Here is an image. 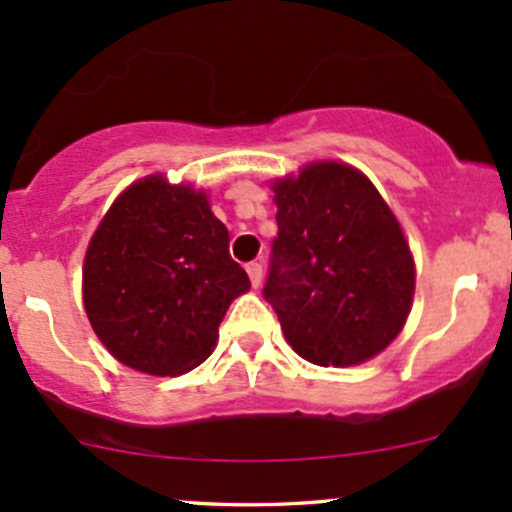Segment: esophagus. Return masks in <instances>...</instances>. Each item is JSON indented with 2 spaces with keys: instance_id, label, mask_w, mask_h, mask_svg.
<instances>
[{
  "instance_id": "1",
  "label": "esophagus",
  "mask_w": 512,
  "mask_h": 512,
  "mask_svg": "<svg viewBox=\"0 0 512 512\" xmlns=\"http://www.w3.org/2000/svg\"><path fill=\"white\" fill-rule=\"evenodd\" d=\"M245 269H247V274H250L252 286H260L262 284V265H260V262H250V265H247Z\"/></svg>"
}]
</instances>
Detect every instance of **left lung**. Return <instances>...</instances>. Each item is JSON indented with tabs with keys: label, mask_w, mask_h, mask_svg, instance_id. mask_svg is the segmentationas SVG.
Returning <instances> with one entry per match:
<instances>
[{
	"label": "left lung",
	"mask_w": 512,
	"mask_h": 512,
	"mask_svg": "<svg viewBox=\"0 0 512 512\" xmlns=\"http://www.w3.org/2000/svg\"><path fill=\"white\" fill-rule=\"evenodd\" d=\"M277 238L262 296L308 362L350 367L379 355L411 311L415 269L374 184L338 162L274 184Z\"/></svg>",
	"instance_id": "obj_1"
}]
</instances>
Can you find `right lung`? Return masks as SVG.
<instances>
[{
	"label": "right lung",
	"mask_w": 512,
	"mask_h": 512,
	"mask_svg": "<svg viewBox=\"0 0 512 512\" xmlns=\"http://www.w3.org/2000/svg\"><path fill=\"white\" fill-rule=\"evenodd\" d=\"M82 284L106 350L155 376L199 367L230 301L250 289L206 196L157 174L131 184L99 223Z\"/></svg>",
	"instance_id": "right-lung-1"
}]
</instances>
